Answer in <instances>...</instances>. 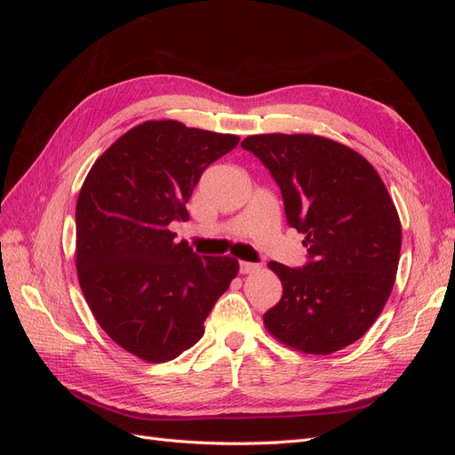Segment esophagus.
<instances>
[{"label":"esophagus","instance_id":"esophagus-1","mask_svg":"<svg viewBox=\"0 0 455 455\" xmlns=\"http://www.w3.org/2000/svg\"><path fill=\"white\" fill-rule=\"evenodd\" d=\"M259 266L258 264H252V261H241L239 264V269L241 273H254Z\"/></svg>","mask_w":455,"mask_h":455}]
</instances>
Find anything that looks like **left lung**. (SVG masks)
I'll use <instances>...</instances> for the list:
<instances>
[{"instance_id": "8db88e82", "label": "left lung", "mask_w": 455, "mask_h": 455, "mask_svg": "<svg viewBox=\"0 0 455 455\" xmlns=\"http://www.w3.org/2000/svg\"><path fill=\"white\" fill-rule=\"evenodd\" d=\"M279 184L288 224L311 261L267 267L283 298L264 315L286 347L330 355L363 338L391 296L403 226L376 169L346 144L316 134H254L241 142Z\"/></svg>"}]
</instances>
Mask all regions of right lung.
<instances>
[{
    "label": "right lung",
    "mask_w": 455,
    "mask_h": 455,
    "mask_svg": "<svg viewBox=\"0 0 455 455\" xmlns=\"http://www.w3.org/2000/svg\"><path fill=\"white\" fill-rule=\"evenodd\" d=\"M239 144L237 134L144 121L94 161L76 206V267L96 323L146 363H167L203 338L204 319L239 261L199 258L171 222L203 171Z\"/></svg>",
    "instance_id": "right-lung-1"
}]
</instances>
